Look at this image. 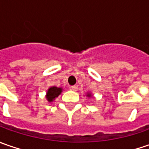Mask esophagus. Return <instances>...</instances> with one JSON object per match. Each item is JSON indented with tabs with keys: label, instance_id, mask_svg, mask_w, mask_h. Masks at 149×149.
<instances>
[{
	"label": "esophagus",
	"instance_id": "obj_1",
	"mask_svg": "<svg viewBox=\"0 0 149 149\" xmlns=\"http://www.w3.org/2000/svg\"><path fill=\"white\" fill-rule=\"evenodd\" d=\"M70 89H71V90H73V91H77L78 86L77 85H73V86H71V87H70Z\"/></svg>",
	"mask_w": 149,
	"mask_h": 149
}]
</instances>
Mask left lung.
<instances>
[{
  "mask_svg": "<svg viewBox=\"0 0 149 149\" xmlns=\"http://www.w3.org/2000/svg\"><path fill=\"white\" fill-rule=\"evenodd\" d=\"M86 96H87L88 98H91V97H92L93 95H91V93H89V92H88V93L86 94Z\"/></svg>",
  "mask_w": 149,
  "mask_h": 149,
  "instance_id": "obj_1",
  "label": "left lung"
}]
</instances>
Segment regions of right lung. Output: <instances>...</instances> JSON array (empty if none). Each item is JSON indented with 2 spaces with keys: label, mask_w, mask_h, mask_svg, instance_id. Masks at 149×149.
Wrapping results in <instances>:
<instances>
[{
  "label": "right lung",
  "mask_w": 149,
  "mask_h": 149,
  "mask_svg": "<svg viewBox=\"0 0 149 149\" xmlns=\"http://www.w3.org/2000/svg\"><path fill=\"white\" fill-rule=\"evenodd\" d=\"M62 91H63V89L61 87H56V86L49 87L46 92L45 98L48 102H52L62 93Z\"/></svg>",
  "instance_id": "add662e5"
}]
</instances>
